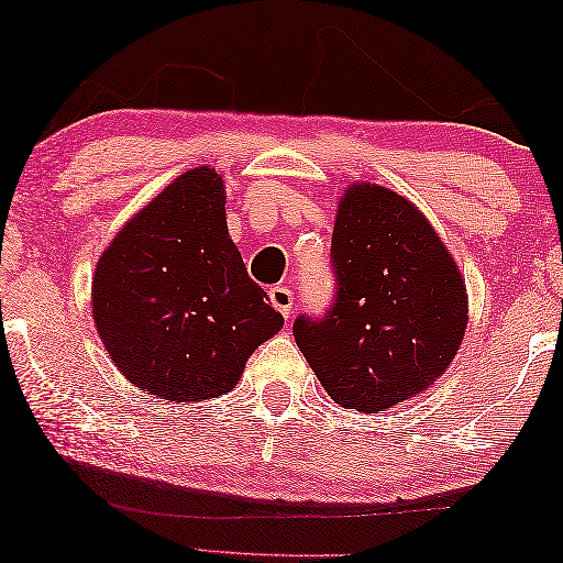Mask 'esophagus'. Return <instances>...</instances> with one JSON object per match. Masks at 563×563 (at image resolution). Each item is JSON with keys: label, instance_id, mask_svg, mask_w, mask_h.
Listing matches in <instances>:
<instances>
[{"label": "esophagus", "instance_id": "1", "mask_svg": "<svg viewBox=\"0 0 563 563\" xmlns=\"http://www.w3.org/2000/svg\"><path fill=\"white\" fill-rule=\"evenodd\" d=\"M269 301L272 307L279 311L284 319L291 317V309H294V294L289 287H272L269 289Z\"/></svg>", "mask_w": 563, "mask_h": 563}]
</instances>
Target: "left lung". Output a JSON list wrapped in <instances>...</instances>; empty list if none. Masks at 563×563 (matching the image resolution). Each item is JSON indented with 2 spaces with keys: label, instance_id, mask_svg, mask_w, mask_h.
Masks as SVG:
<instances>
[{
  "label": "left lung",
  "instance_id": "left-lung-1",
  "mask_svg": "<svg viewBox=\"0 0 563 563\" xmlns=\"http://www.w3.org/2000/svg\"><path fill=\"white\" fill-rule=\"evenodd\" d=\"M334 301L294 339L344 409L384 411L434 384L466 331V287L421 211L391 189H346L331 236Z\"/></svg>",
  "mask_w": 563,
  "mask_h": 563
}]
</instances>
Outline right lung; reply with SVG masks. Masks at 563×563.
Returning a JSON list of instances; mask_svg holds the SVG:
<instances>
[{
    "label": "right lung",
    "instance_id": "1",
    "mask_svg": "<svg viewBox=\"0 0 563 563\" xmlns=\"http://www.w3.org/2000/svg\"><path fill=\"white\" fill-rule=\"evenodd\" d=\"M224 181L184 172L119 229L97 262L91 311L109 356L142 391L199 401L232 391L284 327L229 239Z\"/></svg>",
    "mask_w": 563,
    "mask_h": 563
}]
</instances>
